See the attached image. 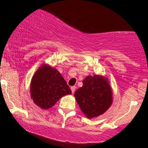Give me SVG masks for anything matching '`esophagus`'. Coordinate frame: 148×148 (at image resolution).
Instances as JSON below:
<instances>
[{
    "label": "esophagus",
    "mask_w": 148,
    "mask_h": 148,
    "mask_svg": "<svg viewBox=\"0 0 148 148\" xmlns=\"http://www.w3.org/2000/svg\"><path fill=\"white\" fill-rule=\"evenodd\" d=\"M75 89H76L75 86H72V87H71V90H72V94H74V92H75Z\"/></svg>",
    "instance_id": "1"
}]
</instances>
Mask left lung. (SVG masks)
I'll use <instances>...</instances> for the list:
<instances>
[{"label": "left lung", "mask_w": 148, "mask_h": 148, "mask_svg": "<svg viewBox=\"0 0 148 148\" xmlns=\"http://www.w3.org/2000/svg\"><path fill=\"white\" fill-rule=\"evenodd\" d=\"M78 104L88 118L102 115L113 102L112 90L108 80L102 76H88L83 86L74 93Z\"/></svg>", "instance_id": "8db88e82"}]
</instances>
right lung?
<instances>
[{"instance_id": "add662e5", "label": "right lung", "mask_w": 148, "mask_h": 148, "mask_svg": "<svg viewBox=\"0 0 148 148\" xmlns=\"http://www.w3.org/2000/svg\"><path fill=\"white\" fill-rule=\"evenodd\" d=\"M70 94L72 90L60 73L48 64L42 65L32 78L30 96L42 109H48L62 97Z\"/></svg>"}]
</instances>
